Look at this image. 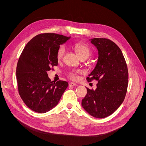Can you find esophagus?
<instances>
[{
    "instance_id": "34e87169",
    "label": "esophagus",
    "mask_w": 146,
    "mask_h": 146,
    "mask_svg": "<svg viewBox=\"0 0 146 146\" xmlns=\"http://www.w3.org/2000/svg\"><path fill=\"white\" fill-rule=\"evenodd\" d=\"M69 86L74 87V86H78V85L76 83H69Z\"/></svg>"
}]
</instances>
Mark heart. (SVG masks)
<instances>
[{
	"mask_svg": "<svg viewBox=\"0 0 146 146\" xmlns=\"http://www.w3.org/2000/svg\"><path fill=\"white\" fill-rule=\"evenodd\" d=\"M74 49L77 54V55L79 56L80 58H88L90 54V50L88 47L87 45L82 44V43H76L73 46ZM65 53V48L63 46L61 47L58 49L56 58L57 60L59 61L62 60L64 54ZM80 73V71L78 70L74 72H70L68 74L69 78H71L73 80H77L78 79V74Z\"/></svg>",
	"mask_w": 146,
	"mask_h": 146,
	"instance_id": "obj_1",
	"label": "heart"
}]
</instances>
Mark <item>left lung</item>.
<instances>
[{"mask_svg": "<svg viewBox=\"0 0 146 146\" xmlns=\"http://www.w3.org/2000/svg\"><path fill=\"white\" fill-rule=\"evenodd\" d=\"M98 51L97 63L87 78L98 81L96 90L86 88L88 92L82 106L97 118L110 116L123 102L128 83V73L124 57L118 46L106 38L90 39Z\"/></svg>", "mask_w": 146, "mask_h": 146, "instance_id": "obj_1", "label": "left lung"}]
</instances>
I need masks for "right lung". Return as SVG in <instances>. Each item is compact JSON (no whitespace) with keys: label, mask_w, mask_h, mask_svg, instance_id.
Instances as JSON below:
<instances>
[{"label":"right lung","mask_w":146,"mask_h":146,"mask_svg":"<svg viewBox=\"0 0 146 146\" xmlns=\"http://www.w3.org/2000/svg\"><path fill=\"white\" fill-rule=\"evenodd\" d=\"M70 38L41 34L32 38L21 53L17 67L19 94L28 108L36 112L45 113L54 108L68 85L63 80L52 83L47 72L58 65L57 50Z\"/></svg>","instance_id":"1"}]
</instances>
